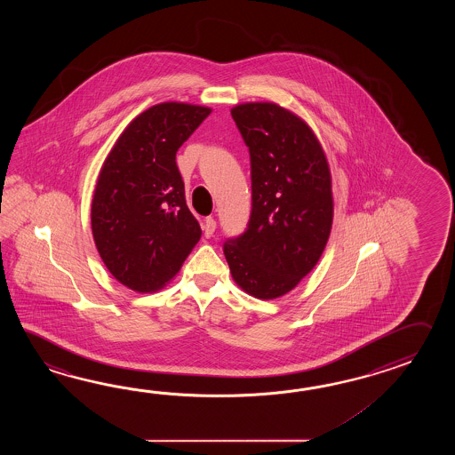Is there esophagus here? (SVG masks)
I'll use <instances>...</instances> for the list:
<instances>
[{"label": "esophagus", "mask_w": 455, "mask_h": 455, "mask_svg": "<svg viewBox=\"0 0 455 455\" xmlns=\"http://www.w3.org/2000/svg\"><path fill=\"white\" fill-rule=\"evenodd\" d=\"M214 229H216V221H214L213 218L210 216V218H206L204 223V237H212L214 234Z\"/></svg>", "instance_id": "34e87169"}]
</instances>
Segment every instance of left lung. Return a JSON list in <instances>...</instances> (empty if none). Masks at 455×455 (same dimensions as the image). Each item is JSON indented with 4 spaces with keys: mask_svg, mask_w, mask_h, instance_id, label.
Listing matches in <instances>:
<instances>
[{
    "mask_svg": "<svg viewBox=\"0 0 455 455\" xmlns=\"http://www.w3.org/2000/svg\"><path fill=\"white\" fill-rule=\"evenodd\" d=\"M231 116L249 146L247 231L224 243L235 284L257 299L294 290L320 260L333 223L329 161L314 130L275 102H243Z\"/></svg>",
    "mask_w": 455,
    "mask_h": 455,
    "instance_id": "left-lung-1",
    "label": "left lung"
}]
</instances>
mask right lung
Returning <instances> with one entry per match:
<instances>
[{
    "label": "right lung",
    "mask_w": 455,
    "mask_h": 455,
    "mask_svg": "<svg viewBox=\"0 0 455 455\" xmlns=\"http://www.w3.org/2000/svg\"><path fill=\"white\" fill-rule=\"evenodd\" d=\"M210 114V107L174 100L149 107L126 125L100 167L92 237L107 270L128 290H163L202 237L175 155Z\"/></svg>",
    "instance_id": "add662e5"
}]
</instances>
